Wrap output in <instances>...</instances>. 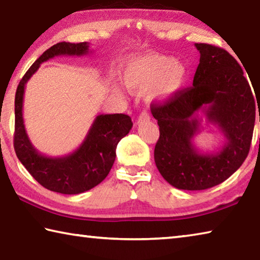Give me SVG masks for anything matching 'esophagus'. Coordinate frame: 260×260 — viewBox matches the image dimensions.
<instances>
[{"label":"esophagus","mask_w":260,"mask_h":260,"mask_svg":"<svg viewBox=\"0 0 260 260\" xmlns=\"http://www.w3.org/2000/svg\"><path fill=\"white\" fill-rule=\"evenodd\" d=\"M149 120H150V116H149V114L146 111L141 112V114L138 118V120H136V126H140L141 124H143V122H147Z\"/></svg>","instance_id":"obj_1"}]
</instances>
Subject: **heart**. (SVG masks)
I'll return each mask as SVG.
<instances>
[{"label": "heart", "mask_w": 260, "mask_h": 260, "mask_svg": "<svg viewBox=\"0 0 260 260\" xmlns=\"http://www.w3.org/2000/svg\"><path fill=\"white\" fill-rule=\"evenodd\" d=\"M122 80L131 91L148 89L150 101L167 102L181 93L188 81V68L170 56L147 52L129 56L122 67Z\"/></svg>", "instance_id": "heart-1"}]
</instances>
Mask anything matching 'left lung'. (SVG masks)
I'll return each mask as SVG.
<instances>
[{"label": "left lung", "instance_id": "left-lung-1", "mask_svg": "<svg viewBox=\"0 0 260 260\" xmlns=\"http://www.w3.org/2000/svg\"><path fill=\"white\" fill-rule=\"evenodd\" d=\"M195 47L201 57L192 87L151 105L160 133L155 147L156 166L167 182L183 190L212 188L236 172L249 153L256 119V102L237 60L219 47ZM199 111L225 136L220 151L200 153L192 144L200 126Z\"/></svg>", "mask_w": 260, "mask_h": 260}]
</instances>
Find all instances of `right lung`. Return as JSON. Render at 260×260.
Instances as JSON below:
<instances>
[{"instance_id": "1", "label": "right lung", "mask_w": 260, "mask_h": 260, "mask_svg": "<svg viewBox=\"0 0 260 260\" xmlns=\"http://www.w3.org/2000/svg\"><path fill=\"white\" fill-rule=\"evenodd\" d=\"M89 43H56L34 61L17 87L15 98L14 147L21 164L37 181L51 191L76 195L89 190L107 178L116 159L119 141L129 133L133 122L122 113L99 114L77 150L63 157H48L33 147L23 118L25 85L40 64L56 56L89 54Z\"/></svg>"}]
</instances>
